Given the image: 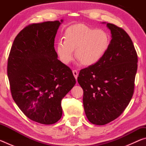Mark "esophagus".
Listing matches in <instances>:
<instances>
[{"mask_svg":"<svg viewBox=\"0 0 146 146\" xmlns=\"http://www.w3.org/2000/svg\"><path fill=\"white\" fill-rule=\"evenodd\" d=\"M73 74L74 76H75V78L76 79H77L78 75V71L77 70H73Z\"/></svg>","mask_w":146,"mask_h":146,"instance_id":"obj_1","label":"esophagus"}]
</instances>
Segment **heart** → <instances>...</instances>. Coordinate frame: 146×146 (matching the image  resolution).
<instances>
[{"instance_id": "b5f03b06", "label": "heart", "mask_w": 146, "mask_h": 146, "mask_svg": "<svg viewBox=\"0 0 146 146\" xmlns=\"http://www.w3.org/2000/svg\"><path fill=\"white\" fill-rule=\"evenodd\" d=\"M56 46V51L62 62L68 64L72 60L73 50L75 56L84 66L97 63L107 51L110 38L105 31L94 29L83 24L68 28L64 36Z\"/></svg>"}]
</instances>
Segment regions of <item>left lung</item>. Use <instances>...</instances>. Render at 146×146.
I'll return each instance as SVG.
<instances>
[{
	"label": "left lung",
	"mask_w": 146,
	"mask_h": 146,
	"mask_svg": "<svg viewBox=\"0 0 146 146\" xmlns=\"http://www.w3.org/2000/svg\"><path fill=\"white\" fill-rule=\"evenodd\" d=\"M112 39L97 63L80 71L78 82L83 89L88 119L105 125L122 114L134 93L138 56L130 36L122 28L108 23Z\"/></svg>",
	"instance_id": "1"
}]
</instances>
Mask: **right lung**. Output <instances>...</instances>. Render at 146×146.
Masks as SVG:
<instances>
[{"instance_id": "right-lung-1", "label": "right lung", "mask_w": 146, "mask_h": 146, "mask_svg": "<svg viewBox=\"0 0 146 146\" xmlns=\"http://www.w3.org/2000/svg\"><path fill=\"white\" fill-rule=\"evenodd\" d=\"M60 24L56 21L27 26L15 38L8 56L13 99L27 117L42 124L60 119L61 101L76 83L72 71L58 60L54 48Z\"/></svg>"}]
</instances>
